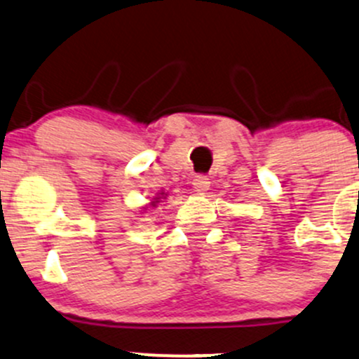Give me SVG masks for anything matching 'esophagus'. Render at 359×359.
<instances>
[{
    "label": "esophagus",
    "mask_w": 359,
    "mask_h": 359,
    "mask_svg": "<svg viewBox=\"0 0 359 359\" xmlns=\"http://www.w3.org/2000/svg\"><path fill=\"white\" fill-rule=\"evenodd\" d=\"M192 187L196 192H206L210 189V179L206 175H196L192 179Z\"/></svg>",
    "instance_id": "esophagus-1"
}]
</instances>
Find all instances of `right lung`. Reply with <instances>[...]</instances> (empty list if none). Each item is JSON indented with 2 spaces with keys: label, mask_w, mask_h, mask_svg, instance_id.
<instances>
[{
  "label": "right lung",
  "mask_w": 359,
  "mask_h": 359,
  "mask_svg": "<svg viewBox=\"0 0 359 359\" xmlns=\"http://www.w3.org/2000/svg\"><path fill=\"white\" fill-rule=\"evenodd\" d=\"M163 196V192H160ZM156 203H160V198H155V201H151V206H156Z\"/></svg>",
  "instance_id": "right-lung-1"
}]
</instances>
